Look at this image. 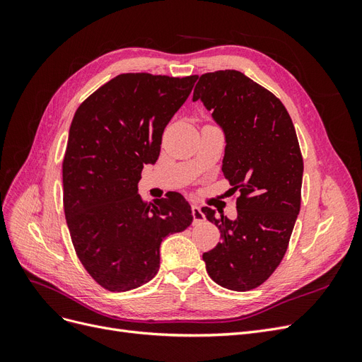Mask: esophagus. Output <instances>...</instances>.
<instances>
[{
	"instance_id": "obj_1",
	"label": "esophagus",
	"mask_w": 362,
	"mask_h": 362,
	"mask_svg": "<svg viewBox=\"0 0 362 362\" xmlns=\"http://www.w3.org/2000/svg\"><path fill=\"white\" fill-rule=\"evenodd\" d=\"M192 216H193V222L194 223L204 222V218H205V216H204V213L201 210V206H198V205H193L192 206Z\"/></svg>"
}]
</instances>
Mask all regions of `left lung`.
I'll return each instance as SVG.
<instances>
[{
  "label": "left lung",
  "mask_w": 362,
  "mask_h": 362,
  "mask_svg": "<svg viewBox=\"0 0 362 362\" xmlns=\"http://www.w3.org/2000/svg\"><path fill=\"white\" fill-rule=\"evenodd\" d=\"M198 100L225 131L222 170L238 192L235 221L202 208L222 238L202 259L218 286L249 291L272 276L290 243L302 199L299 140L279 98L238 71L201 75Z\"/></svg>",
  "instance_id": "obj_1"
}]
</instances>
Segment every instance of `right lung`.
I'll return each mask as SVG.
<instances>
[{
    "instance_id": "right-lung-1",
    "label": "right lung",
    "mask_w": 362,
    "mask_h": 362,
    "mask_svg": "<svg viewBox=\"0 0 362 362\" xmlns=\"http://www.w3.org/2000/svg\"><path fill=\"white\" fill-rule=\"evenodd\" d=\"M198 75L120 74L76 108L62 163L63 210L75 254L103 288L120 293L157 275L164 237L192 225L177 192L154 204L137 193L144 164Z\"/></svg>"
}]
</instances>
